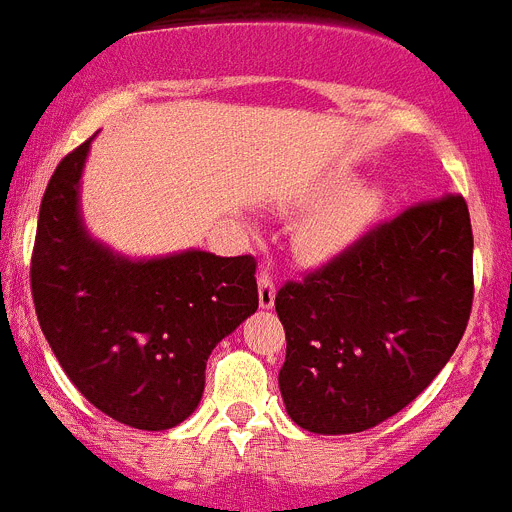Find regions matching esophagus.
Wrapping results in <instances>:
<instances>
[{
    "label": "esophagus",
    "instance_id": "esophagus-1",
    "mask_svg": "<svg viewBox=\"0 0 512 512\" xmlns=\"http://www.w3.org/2000/svg\"><path fill=\"white\" fill-rule=\"evenodd\" d=\"M257 288H260V308H273L275 303V280L273 275L262 270L257 278Z\"/></svg>",
    "mask_w": 512,
    "mask_h": 512
}]
</instances>
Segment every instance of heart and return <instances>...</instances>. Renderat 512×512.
<instances>
[{
  "instance_id": "1",
  "label": "heart",
  "mask_w": 512,
  "mask_h": 512,
  "mask_svg": "<svg viewBox=\"0 0 512 512\" xmlns=\"http://www.w3.org/2000/svg\"><path fill=\"white\" fill-rule=\"evenodd\" d=\"M344 178L334 181L331 191L344 188ZM380 193L375 188H352L336 199L329 209L313 216L298 234V250L306 260H326L347 245L372 224L380 211Z\"/></svg>"
}]
</instances>
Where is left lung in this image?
<instances>
[{
    "label": "left lung",
    "mask_w": 512,
    "mask_h": 512,
    "mask_svg": "<svg viewBox=\"0 0 512 512\" xmlns=\"http://www.w3.org/2000/svg\"><path fill=\"white\" fill-rule=\"evenodd\" d=\"M472 247L467 201L449 193L288 280L275 296L288 416L313 434H359L416 400L467 329Z\"/></svg>",
    "instance_id": "left-lung-1"
}]
</instances>
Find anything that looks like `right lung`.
I'll list each match as a JSON object with an SVG mask.
<instances>
[{
	"label": "right lung",
	"mask_w": 512,
	"mask_h": 512,
	"mask_svg": "<svg viewBox=\"0 0 512 512\" xmlns=\"http://www.w3.org/2000/svg\"><path fill=\"white\" fill-rule=\"evenodd\" d=\"M89 145L58 163L43 193L30 262L35 313L91 405L165 431L196 411L211 349L257 311V262L201 250L132 262L99 245L78 214Z\"/></svg>",
	"instance_id": "right-lung-1"
}]
</instances>
